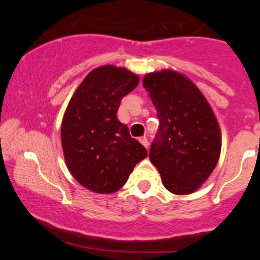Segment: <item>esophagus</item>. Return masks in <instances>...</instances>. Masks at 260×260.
Segmentation results:
<instances>
[{
  "mask_svg": "<svg viewBox=\"0 0 260 260\" xmlns=\"http://www.w3.org/2000/svg\"><path fill=\"white\" fill-rule=\"evenodd\" d=\"M140 142H141V143L142 144H143L144 145V147L145 148H149V141H148V138L147 137H145V136H143V137H141L140 138Z\"/></svg>",
  "mask_w": 260,
  "mask_h": 260,
  "instance_id": "1",
  "label": "esophagus"
}]
</instances>
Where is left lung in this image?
<instances>
[{"label": "left lung", "mask_w": 260, "mask_h": 260, "mask_svg": "<svg viewBox=\"0 0 260 260\" xmlns=\"http://www.w3.org/2000/svg\"><path fill=\"white\" fill-rule=\"evenodd\" d=\"M143 86L159 119L149 158L169 191L194 193L219 161L221 133L218 119L202 92L182 73L155 71L145 74Z\"/></svg>", "instance_id": "left-lung-1"}]
</instances>
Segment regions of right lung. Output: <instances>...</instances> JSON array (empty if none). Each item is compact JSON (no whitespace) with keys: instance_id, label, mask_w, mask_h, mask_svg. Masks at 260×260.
Listing matches in <instances>:
<instances>
[{"instance_id":"obj_1","label":"right lung","mask_w":260,"mask_h":260,"mask_svg":"<svg viewBox=\"0 0 260 260\" xmlns=\"http://www.w3.org/2000/svg\"><path fill=\"white\" fill-rule=\"evenodd\" d=\"M140 83L125 67L92 70L63 113L61 145L67 168L81 186L99 194L119 190L134 167L148 156L117 118L120 101Z\"/></svg>"}]
</instances>
